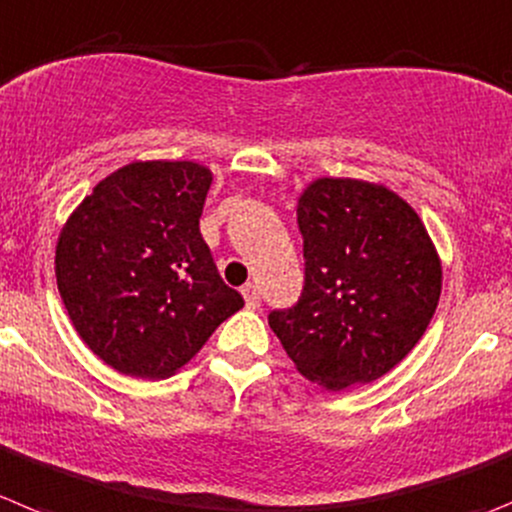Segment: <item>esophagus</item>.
Listing matches in <instances>:
<instances>
[{
	"label": "esophagus",
	"instance_id": "esophagus-1",
	"mask_svg": "<svg viewBox=\"0 0 512 512\" xmlns=\"http://www.w3.org/2000/svg\"><path fill=\"white\" fill-rule=\"evenodd\" d=\"M241 292H243V299H246V307L248 309L261 307V294H259V287H256V284H246V287H243Z\"/></svg>",
	"mask_w": 512,
	"mask_h": 512
}]
</instances>
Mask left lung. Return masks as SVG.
Here are the masks:
<instances>
[{
  "label": "left lung",
  "instance_id": "obj_1",
  "mask_svg": "<svg viewBox=\"0 0 512 512\" xmlns=\"http://www.w3.org/2000/svg\"><path fill=\"white\" fill-rule=\"evenodd\" d=\"M304 287L269 325L299 373L327 391L386 375L414 350L442 294V266L406 200L360 180L312 182L299 198Z\"/></svg>",
  "mask_w": 512,
  "mask_h": 512
}]
</instances>
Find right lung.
Wrapping results in <instances>:
<instances>
[{"mask_svg":"<svg viewBox=\"0 0 512 512\" xmlns=\"http://www.w3.org/2000/svg\"><path fill=\"white\" fill-rule=\"evenodd\" d=\"M210 182L195 162L126 164L60 233L55 276L70 322L119 373L167 378L243 307L200 236Z\"/></svg>","mask_w":512,"mask_h":512,"instance_id":"1","label":"right lung"}]
</instances>
